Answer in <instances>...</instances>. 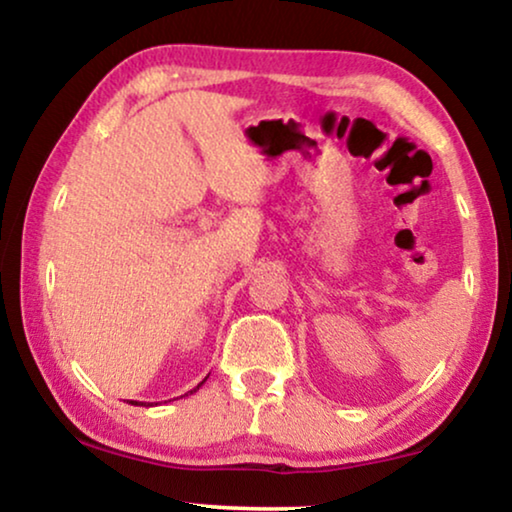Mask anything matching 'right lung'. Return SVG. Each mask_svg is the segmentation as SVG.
<instances>
[{
    "mask_svg": "<svg viewBox=\"0 0 512 512\" xmlns=\"http://www.w3.org/2000/svg\"><path fill=\"white\" fill-rule=\"evenodd\" d=\"M204 383H206V378H204V380H201V383H199L197 387H194V390H190V394H192V392H197V390H199V387H201V385H204ZM132 403H134V401H132ZM136 406H146V403H139V401H136ZM148 406H153V403H148Z\"/></svg>",
    "mask_w": 512,
    "mask_h": 512,
    "instance_id": "add662e5",
    "label": "right lung"
}]
</instances>
